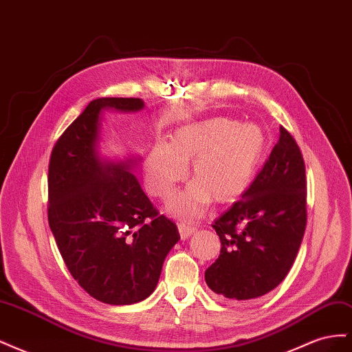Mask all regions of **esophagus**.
<instances>
[{
  "label": "esophagus",
  "mask_w": 352,
  "mask_h": 352,
  "mask_svg": "<svg viewBox=\"0 0 352 352\" xmlns=\"http://www.w3.org/2000/svg\"><path fill=\"white\" fill-rule=\"evenodd\" d=\"M177 228H179L180 238H182V239H186L188 236L192 235V233L197 230V228H195V226L189 225V223H186V221H180V223H177Z\"/></svg>",
  "instance_id": "1"
}]
</instances>
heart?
<instances>
[{
    "mask_svg": "<svg viewBox=\"0 0 352 352\" xmlns=\"http://www.w3.org/2000/svg\"><path fill=\"white\" fill-rule=\"evenodd\" d=\"M265 150V135L257 124H241L226 117L186 123L157 142L145 157V179L150 192L168 199L186 176L192 162L194 182L170 204L175 214L199 217L212 199L219 204L239 198L255 175Z\"/></svg>",
    "mask_w": 352,
    "mask_h": 352,
    "instance_id": "obj_1",
    "label": "heart"
}]
</instances>
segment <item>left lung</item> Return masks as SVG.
<instances>
[{
	"label": "left lung",
	"mask_w": 352,
	"mask_h": 352,
	"mask_svg": "<svg viewBox=\"0 0 352 352\" xmlns=\"http://www.w3.org/2000/svg\"><path fill=\"white\" fill-rule=\"evenodd\" d=\"M305 226L304 158L294 136L280 126L278 144L242 199L212 223L221 248L206 270L208 287L229 301L273 291L289 273Z\"/></svg>",
	"instance_id": "8db88e82"
}]
</instances>
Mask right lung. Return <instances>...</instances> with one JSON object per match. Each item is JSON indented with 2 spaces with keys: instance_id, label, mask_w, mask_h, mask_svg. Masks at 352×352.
Instances as JSON below:
<instances>
[{
  "instance_id": "add662e5",
  "label": "right lung",
  "mask_w": 352,
  "mask_h": 352,
  "mask_svg": "<svg viewBox=\"0 0 352 352\" xmlns=\"http://www.w3.org/2000/svg\"><path fill=\"white\" fill-rule=\"evenodd\" d=\"M102 109L138 111L141 98H98L58 138L48 166V223L73 279L92 298L129 305L150 296L166 255L180 239L129 172L101 162Z\"/></svg>"
}]
</instances>
